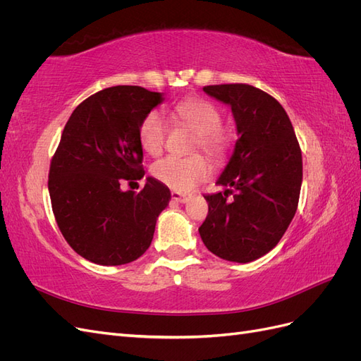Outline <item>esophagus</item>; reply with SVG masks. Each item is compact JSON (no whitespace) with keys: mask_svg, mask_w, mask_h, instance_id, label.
Listing matches in <instances>:
<instances>
[{"mask_svg":"<svg viewBox=\"0 0 361 361\" xmlns=\"http://www.w3.org/2000/svg\"><path fill=\"white\" fill-rule=\"evenodd\" d=\"M171 200L176 203H187L190 200V195L178 192V191H171Z\"/></svg>","mask_w":361,"mask_h":361,"instance_id":"esophagus-1","label":"esophagus"}]
</instances>
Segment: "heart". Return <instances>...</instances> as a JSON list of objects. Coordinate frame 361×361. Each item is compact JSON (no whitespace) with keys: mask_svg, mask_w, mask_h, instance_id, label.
Returning <instances> with one entry per match:
<instances>
[{"mask_svg":"<svg viewBox=\"0 0 361 361\" xmlns=\"http://www.w3.org/2000/svg\"><path fill=\"white\" fill-rule=\"evenodd\" d=\"M173 114L183 125L191 128L199 137V145L207 155L220 157L224 150V137L220 129L223 118L220 111L207 101L187 99L174 105ZM138 140L147 155L155 157L162 150L166 140V122L158 111H150L140 125ZM154 176L169 188L178 192H188L203 182L211 173V166L203 157L190 158L167 157L154 164Z\"/></svg>","mask_w":361,"mask_h":361,"instance_id":"heart-1","label":"heart"}]
</instances>
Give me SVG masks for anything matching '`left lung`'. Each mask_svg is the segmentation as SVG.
<instances>
[{
	"mask_svg": "<svg viewBox=\"0 0 361 361\" xmlns=\"http://www.w3.org/2000/svg\"><path fill=\"white\" fill-rule=\"evenodd\" d=\"M203 92L231 106L238 140L216 179L224 191L204 195L209 212L199 233L215 256L247 264L279 244L297 212L300 145L285 108L268 93L248 84L207 85Z\"/></svg>",
	"mask_w": 361,
	"mask_h": 361,
	"instance_id": "left-lung-1",
	"label": "left lung"
}]
</instances>
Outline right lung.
<instances>
[{"mask_svg":"<svg viewBox=\"0 0 361 361\" xmlns=\"http://www.w3.org/2000/svg\"><path fill=\"white\" fill-rule=\"evenodd\" d=\"M164 93L138 85L110 87L75 108L51 161L52 211L68 244L96 265L134 262L150 247L170 190L146 178L140 192L123 182L145 176L138 129Z\"/></svg>","mask_w":361,"mask_h":361,"instance_id":"1","label":"right lung"}]
</instances>
